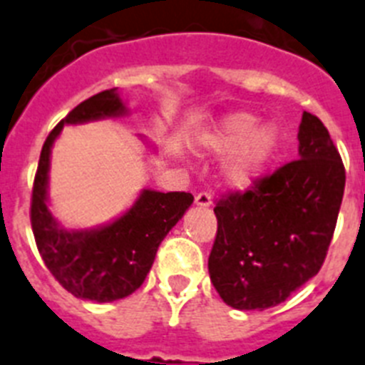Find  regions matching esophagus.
<instances>
[{"label":"esophagus","instance_id":"obj_1","mask_svg":"<svg viewBox=\"0 0 365 365\" xmlns=\"http://www.w3.org/2000/svg\"><path fill=\"white\" fill-rule=\"evenodd\" d=\"M195 204H197V206H200V207L211 206V192H207V191L198 192L197 197H195Z\"/></svg>","mask_w":365,"mask_h":365}]
</instances>
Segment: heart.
Wrapping results in <instances>:
<instances>
[{
  "label": "heart",
  "mask_w": 365,
  "mask_h": 365,
  "mask_svg": "<svg viewBox=\"0 0 365 365\" xmlns=\"http://www.w3.org/2000/svg\"><path fill=\"white\" fill-rule=\"evenodd\" d=\"M202 145L215 154L234 152L225 167L226 180L232 187L245 189L252 185L272 158L278 135L272 125L258 128V118L252 113L237 111L225 116L213 130L207 131Z\"/></svg>",
  "instance_id": "1"
}]
</instances>
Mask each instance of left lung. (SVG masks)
<instances>
[{
	"mask_svg": "<svg viewBox=\"0 0 365 365\" xmlns=\"http://www.w3.org/2000/svg\"><path fill=\"white\" fill-rule=\"evenodd\" d=\"M345 189V167L312 113L299 125V159L220 198L207 269L235 310H267L319 272Z\"/></svg>",
	"mask_w": 365,
	"mask_h": 365,
	"instance_id": "obj_1",
	"label": "left lung"
}]
</instances>
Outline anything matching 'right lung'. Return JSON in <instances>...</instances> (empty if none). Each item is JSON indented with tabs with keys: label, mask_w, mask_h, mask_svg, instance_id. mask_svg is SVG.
<instances>
[{
	"label": "right lung",
	"mask_w": 365,
	"mask_h": 365,
	"mask_svg": "<svg viewBox=\"0 0 365 365\" xmlns=\"http://www.w3.org/2000/svg\"><path fill=\"white\" fill-rule=\"evenodd\" d=\"M125 107L116 88L102 91L73 107L42 146L31 195V228L46 267L78 299L111 302L139 289L152 269L159 245L192 204L191 192L145 189L120 219L91 232L63 230L48 210V168L53 140L64 124L118 116Z\"/></svg>",
	"instance_id": "right-lung-1"
}]
</instances>
